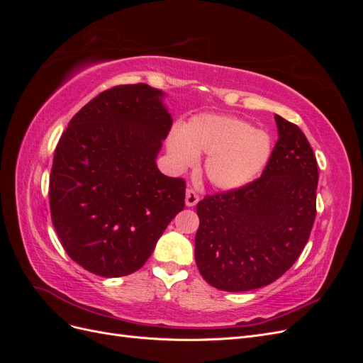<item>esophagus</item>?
<instances>
[{"label": "esophagus", "mask_w": 363, "mask_h": 363, "mask_svg": "<svg viewBox=\"0 0 363 363\" xmlns=\"http://www.w3.org/2000/svg\"><path fill=\"white\" fill-rule=\"evenodd\" d=\"M184 201H186V206H188V207H194L196 203L200 201V196L194 189H188V191H186Z\"/></svg>", "instance_id": "esophagus-1"}]
</instances>
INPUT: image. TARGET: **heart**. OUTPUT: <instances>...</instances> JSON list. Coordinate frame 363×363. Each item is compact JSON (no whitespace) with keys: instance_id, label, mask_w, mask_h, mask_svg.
Here are the masks:
<instances>
[{"instance_id":"b5f03b06","label":"heart","mask_w":363,"mask_h":363,"mask_svg":"<svg viewBox=\"0 0 363 363\" xmlns=\"http://www.w3.org/2000/svg\"><path fill=\"white\" fill-rule=\"evenodd\" d=\"M169 155L179 167H189L199 152H206L204 172L215 188L239 189L255 180L267 167L272 145L269 136L242 119L200 115L174 133Z\"/></svg>"}]
</instances>
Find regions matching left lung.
I'll list each match as a JSON object with an SVG mask.
<instances>
[{"instance_id": "obj_1", "label": "left lung", "mask_w": 363, "mask_h": 363, "mask_svg": "<svg viewBox=\"0 0 363 363\" xmlns=\"http://www.w3.org/2000/svg\"><path fill=\"white\" fill-rule=\"evenodd\" d=\"M279 140L262 175L196 204L195 262L211 286L244 292L276 281L298 259L316 216L318 164L309 140L276 115Z\"/></svg>"}]
</instances>
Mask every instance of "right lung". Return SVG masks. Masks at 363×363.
<instances>
[{
    "label": "right lung",
    "mask_w": 363,
    "mask_h": 363,
    "mask_svg": "<svg viewBox=\"0 0 363 363\" xmlns=\"http://www.w3.org/2000/svg\"><path fill=\"white\" fill-rule=\"evenodd\" d=\"M163 96L144 83L107 89L74 115L54 151L52 225L68 256L96 276L144 267L184 207V180L156 164L172 125Z\"/></svg>",
    "instance_id": "obj_1"
}]
</instances>
